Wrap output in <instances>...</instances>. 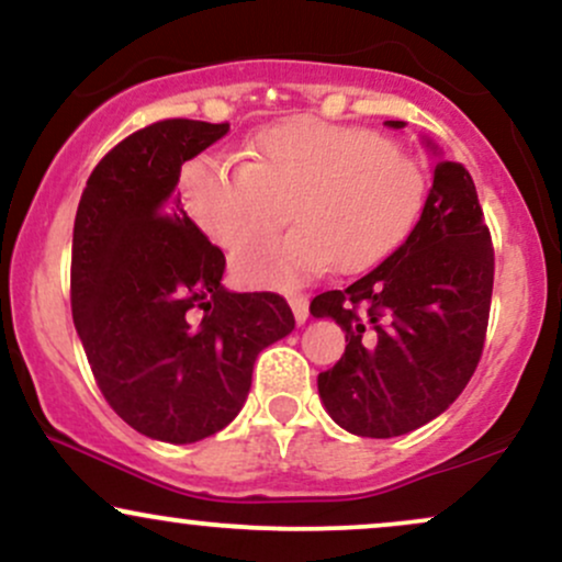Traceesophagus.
<instances>
[{"label":"esophagus","instance_id":"1","mask_svg":"<svg viewBox=\"0 0 562 562\" xmlns=\"http://www.w3.org/2000/svg\"><path fill=\"white\" fill-rule=\"evenodd\" d=\"M288 303H290V308H293V314H295V322H299V325H303V322L308 319V299L306 295H290L288 299Z\"/></svg>","mask_w":562,"mask_h":562}]
</instances>
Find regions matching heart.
<instances>
[{"instance_id":"b5f03b06","label":"heart","mask_w":562,"mask_h":562,"mask_svg":"<svg viewBox=\"0 0 562 562\" xmlns=\"http://www.w3.org/2000/svg\"><path fill=\"white\" fill-rule=\"evenodd\" d=\"M245 164L190 158L179 173L187 214L235 250L299 227L235 256L250 285L295 288L333 263L370 267L404 240L425 200V171L409 153L364 126L290 119L245 147Z\"/></svg>"}]
</instances>
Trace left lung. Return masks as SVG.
I'll use <instances>...</instances> for the list:
<instances>
[{"label": "left lung", "mask_w": 562, "mask_h": 562, "mask_svg": "<svg viewBox=\"0 0 562 562\" xmlns=\"http://www.w3.org/2000/svg\"><path fill=\"white\" fill-rule=\"evenodd\" d=\"M492 288L494 245L473 177L438 158L404 245L312 301L314 317H333L346 333L344 357L317 378L333 420L353 436L393 438L441 415L481 362Z\"/></svg>", "instance_id": "8db88e82"}]
</instances>
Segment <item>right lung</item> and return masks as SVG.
I'll use <instances>...</instances> for the list:
<instances>
[{
  "instance_id": "1",
  "label": "right lung",
  "mask_w": 562,
  "mask_h": 562,
  "mask_svg": "<svg viewBox=\"0 0 562 562\" xmlns=\"http://www.w3.org/2000/svg\"><path fill=\"white\" fill-rule=\"evenodd\" d=\"M229 124L166 119L94 166L79 200L70 308L105 402L142 436L192 443L235 420L261 348L295 327L277 293H229L179 171Z\"/></svg>"
}]
</instances>
